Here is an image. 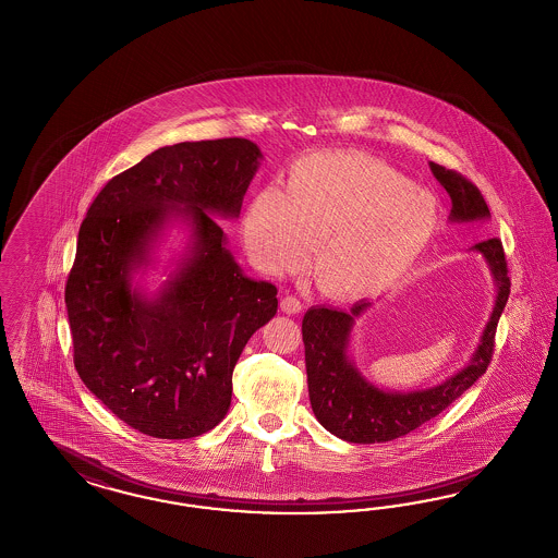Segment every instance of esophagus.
Returning a JSON list of instances; mask_svg holds the SVG:
<instances>
[{
  "mask_svg": "<svg viewBox=\"0 0 558 558\" xmlns=\"http://www.w3.org/2000/svg\"><path fill=\"white\" fill-rule=\"evenodd\" d=\"M280 308L287 313V315H296V313H301V301L296 299V296H292V294H287V296H282V301H280Z\"/></svg>",
  "mask_w": 558,
  "mask_h": 558,
  "instance_id": "34e87169",
  "label": "esophagus"
}]
</instances>
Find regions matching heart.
Here are the masks:
<instances>
[{
	"mask_svg": "<svg viewBox=\"0 0 558 558\" xmlns=\"http://www.w3.org/2000/svg\"><path fill=\"white\" fill-rule=\"evenodd\" d=\"M441 225L433 193L356 153H315L290 167L287 192L264 187L243 216L257 268L296 271L313 250V276L336 299H368L398 284Z\"/></svg>",
	"mask_w": 558,
	"mask_h": 558,
	"instance_id": "1",
	"label": "heart"
}]
</instances>
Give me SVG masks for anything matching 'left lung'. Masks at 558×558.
Segmentation results:
<instances>
[{
    "instance_id": "obj_1",
    "label": "left lung",
    "mask_w": 558,
    "mask_h": 558,
    "mask_svg": "<svg viewBox=\"0 0 558 558\" xmlns=\"http://www.w3.org/2000/svg\"><path fill=\"white\" fill-rule=\"evenodd\" d=\"M428 167L451 197V225H476L490 218L476 185L441 165L428 162ZM470 251L478 253L490 269L497 296L468 365L441 384L398 391L366 379L352 361L350 347L356 319L373 305L371 301H359L350 311L327 305L308 308L303 317L308 400L315 418L331 435L342 441L363 445L393 441L441 414L484 375L493 356L495 331L507 305L511 282L499 239H486Z\"/></svg>"
}]
</instances>
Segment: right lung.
<instances>
[{
  "label": "right lung",
  "mask_w": 558,
  "mask_h": 558,
  "mask_svg": "<svg viewBox=\"0 0 558 558\" xmlns=\"http://www.w3.org/2000/svg\"><path fill=\"white\" fill-rule=\"evenodd\" d=\"M262 158L245 137L158 148L113 177L80 227L65 284L77 375L148 437L192 439L222 423L234 365L276 315L278 289L245 276L216 222L239 218ZM171 230L186 243L150 291L143 276Z\"/></svg>",
  "instance_id": "add662e5"
}]
</instances>
